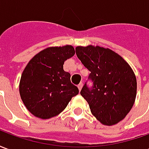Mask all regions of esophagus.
Instances as JSON below:
<instances>
[{
  "instance_id": "obj_1",
  "label": "esophagus",
  "mask_w": 149,
  "mask_h": 149,
  "mask_svg": "<svg viewBox=\"0 0 149 149\" xmlns=\"http://www.w3.org/2000/svg\"><path fill=\"white\" fill-rule=\"evenodd\" d=\"M78 88H79V91L81 90V88H82V87H83V83H80V84H78Z\"/></svg>"
}]
</instances>
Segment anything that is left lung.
Segmentation results:
<instances>
[{
	"instance_id": "8db88e82",
	"label": "left lung",
	"mask_w": 149,
	"mask_h": 149,
	"mask_svg": "<svg viewBox=\"0 0 149 149\" xmlns=\"http://www.w3.org/2000/svg\"><path fill=\"white\" fill-rule=\"evenodd\" d=\"M77 56L90 73L81 95L91 112L103 125H113L122 120L133 106L136 96V79L131 67L111 49L100 46H78Z\"/></svg>"
}]
</instances>
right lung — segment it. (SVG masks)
<instances>
[{
	"label": "right lung",
	"instance_id": "right-lung-1",
	"mask_svg": "<svg viewBox=\"0 0 149 149\" xmlns=\"http://www.w3.org/2000/svg\"><path fill=\"white\" fill-rule=\"evenodd\" d=\"M75 54L71 45L52 47L34 56L23 71L20 81L21 100L37 117L49 119L58 115L79 89L63 69L64 62Z\"/></svg>",
	"mask_w": 149,
	"mask_h": 149
}]
</instances>
